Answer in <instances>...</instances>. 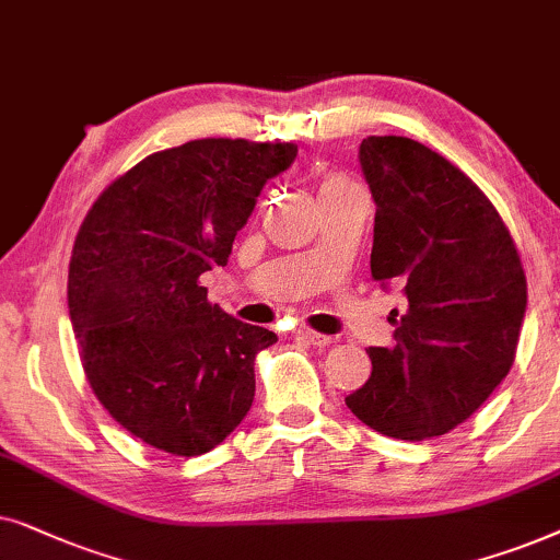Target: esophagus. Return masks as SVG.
Here are the masks:
<instances>
[{
  "mask_svg": "<svg viewBox=\"0 0 560 560\" xmlns=\"http://www.w3.org/2000/svg\"><path fill=\"white\" fill-rule=\"evenodd\" d=\"M300 338L304 340V342H310V346H330L332 342V338L330 335H323V332H315V330H310V327H302L300 330Z\"/></svg>",
  "mask_w": 560,
  "mask_h": 560,
  "instance_id": "1",
  "label": "esophagus"
}]
</instances>
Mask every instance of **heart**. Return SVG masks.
<instances>
[{"label": "heart", "instance_id": "b5f03b06", "mask_svg": "<svg viewBox=\"0 0 560 560\" xmlns=\"http://www.w3.org/2000/svg\"><path fill=\"white\" fill-rule=\"evenodd\" d=\"M338 184H348V182L342 176H327L323 182V189H327V186H338Z\"/></svg>", "mask_w": 560, "mask_h": 560}]
</instances>
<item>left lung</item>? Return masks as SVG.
I'll use <instances>...</instances> for the list:
<instances>
[{"label":"left lung","instance_id":"1","mask_svg":"<svg viewBox=\"0 0 560 560\" xmlns=\"http://www.w3.org/2000/svg\"><path fill=\"white\" fill-rule=\"evenodd\" d=\"M376 205L371 276L401 287L394 348H369V382L346 405L397 441H430L468 420L514 363L527 281L510 230L464 171L417 140L358 148Z\"/></svg>","mask_w":560,"mask_h":560}]
</instances>
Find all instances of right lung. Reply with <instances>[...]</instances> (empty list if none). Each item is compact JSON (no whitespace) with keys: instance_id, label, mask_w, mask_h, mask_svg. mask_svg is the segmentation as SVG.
<instances>
[{"instance_id":"right-lung-1","label":"right lung","mask_w":560,"mask_h":560,"mask_svg":"<svg viewBox=\"0 0 560 560\" xmlns=\"http://www.w3.org/2000/svg\"><path fill=\"white\" fill-rule=\"evenodd\" d=\"M294 143L205 138L148 155L81 222L69 315L86 378L130 435L171 456H202L256 397L266 327L207 302L199 276L225 266L268 178Z\"/></svg>"}]
</instances>
